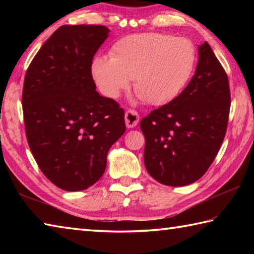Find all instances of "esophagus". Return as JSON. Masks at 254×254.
Listing matches in <instances>:
<instances>
[{"instance_id": "1", "label": "esophagus", "mask_w": 254, "mask_h": 254, "mask_svg": "<svg viewBox=\"0 0 254 254\" xmlns=\"http://www.w3.org/2000/svg\"><path fill=\"white\" fill-rule=\"evenodd\" d=\"M139 114L134 110H127L126 112V124L127 127H134L139 123Z\"/></svg>"}]
</instances>
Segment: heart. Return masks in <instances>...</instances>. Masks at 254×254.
<instances>
[{
  "instance_id": "heart-1",
  "label": "heart",
  "mask_w": 254,
  "mask_h": 254,
  "mask_svg": "<svg viewBox=\"0 0 254 254\" xmlns=\"http://www.w3.org/2000/svg\"><path fill=\"white\" fill-rule=\"evenodd\" d=\"M111 58L100 56L92 75L105 96L117 98L130 86L152 105L175 101L194 74L197 50L186 38L144 32L123 37L113 45Z\"/></svg>"
}]
</instances>
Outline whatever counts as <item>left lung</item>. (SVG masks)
I'll return each instance as SVG.
<instances>
[{
	"label": "left lung",
	"mask_w": 254,
	"mask_h": 254,
	"mask_svg": "<svg viewBox=\"0 0 254 254\" xmlns=\"http://www.w3.org/2000/svg\"><path fill=\"white\" fill-rule=\"evenodd\" d=\"M195 75L175 101L140 122L144 166L167 186H186L203 176L220 150L229 121V78L207 42L198 48Z\"/></svg>",
	"instance_id": "obj_1"
}]
</instances>
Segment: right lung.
Here are the masks:
<instances>
[{"mask_svg":"<svg viewBox=\"0 0 254 254\" xmlns=\"http://www.w3.org/2000/svg\"><path fill=\"white\" fill-rule=\"evenodd\" d=\"M110 30L104 25H62L25 72V135L47 178L60 189L93 186L106 168L110 148L126 132L124 111L101 96L92 60Z\"/></svg>","mask_w":254,"mask_h":254,"instance_id":"right-lung-1","label":"right lung"}]
</instances>
